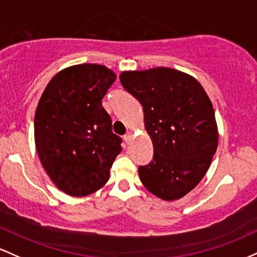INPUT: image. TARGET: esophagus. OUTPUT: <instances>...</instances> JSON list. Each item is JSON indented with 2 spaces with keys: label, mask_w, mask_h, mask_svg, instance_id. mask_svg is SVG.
I'll return each instance as SVG.
<instances>
[{
  "label": "esophagus",
  "mask_w": 257,
  "mask_h": 257,
  "mask_svg": "<svg viewBox=\"0 0 257 257\" xmlns=\"http://www.w3.org/2000/svg\"><path fill=\"white\" fill-rule=\"evenodd\" d=\"M123 140H125L126 143L130 144V142H131V140H132V134H131V132H127V134H126L125 136H123Z\"/></svg>",
  "instance_id": "1"
}]
</instances>
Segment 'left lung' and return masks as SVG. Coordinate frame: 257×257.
<instances>
[{"mask_svg":"<svg viewBox=\"0 0 257 257\" xmlns=\"http://www.w3.org/2000/svg\"><path fill=\"white\" fill-rule=\"evenodd\" d=\"M122 87L143 106L154 147L153 160L138 167L143 186L163 200H177L206 174L218 143L211 100L191 75L171 68L123 71Z\"/></svg>","mask_w":257,"mask_h":257,"instance_id":"obj_1","label":"left lung"}]
</instances>
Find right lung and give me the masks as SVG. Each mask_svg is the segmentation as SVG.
<instances>
[{"mask_svg": "<svg viewBox=\"0 0 257 257\" xmlns=\"http://www.w3.org/2000/svg\"><path fill=\"white\" fill-rule=\"evenodd\" d=\"M116 75L104 65L80 64L48 82L35 113L36 151L53 183L66 194L85 197L109 180L121 152L102 99Z\"/></svg>", "mask_w": 257, "mask_h": 257, "instance_id": "right-lung-1", "label": "right lung"}]
</instances>
